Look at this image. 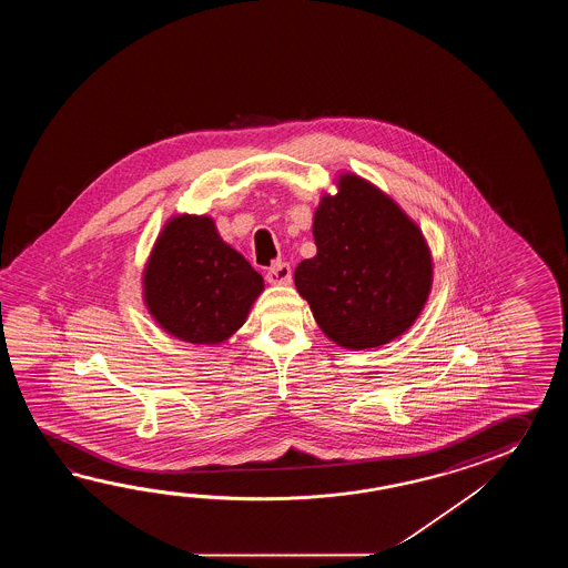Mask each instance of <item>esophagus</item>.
I'll return each instance as SVG.
<instances>
[{
    "label": "esophagus",
    "mask_w": 568,
    "mask_h": 568,
    "mask_svg": "<svg viewBox=\"0 0 568 568\" xmlns=\"http://www.w3.org/2000/svg\"><path fill=\"white\" fill-rule=\"evenodd\" d=\"M266 280L272 286H286L292 282V270H290L288 264L278 262V264H274L267 270Z\"/></svg>",
    "instance_id": "obj_1"
}]
</instances>
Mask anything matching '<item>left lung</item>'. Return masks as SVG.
I'll return each mask as SVG.
<instances>
[{
  "mask_svg": "<svg viewBox=\"0 0 568 568\" xmlns=\"http://www.w3.org/2000/svg\"><path fill=\"white\" fill-rule=\"evenodd\" d=\"M337 193L314 211L316 255L294 284L338 347L374 349L402 337L433 290V254L420 227L374 182L341 172Z\"/></svg>",
  "mask_w": 568,
  "mask_h": 568,
  "instance_id": "8db88e82",
  "label": "left lung"
}]
</instances>
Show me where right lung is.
Wrapping results in <instances>:
<instances>
[{"instance_id":"obj_1","label":"right lung","mask_w":568,"mask_h":568,"mask_svg":"<svg viewBox=\"0 0 568 568\" xmlns=\"http://www.w3.org/2000/svg\"><path fill=\"white\" fill-rule=\"evenodd\" d=\"M264 278L219 235L209 215H174L142 272L148 313L170 337L215 347L242 328Z\"/></svg>"}]
</instances>
